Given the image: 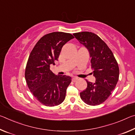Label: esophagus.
Masks as SVG:
<instances>
[{
	"instance_id": "1",
	"label": "esophagus",
	"mask_w": 135,
	"mask_h": 135,
	"mask_svg": "<svg viewBox=\"0 0 135 135\" xmlns=\"http://www.w3.org/2000/svg\"><path fill=\"white\" fill-rule=\"evenodd\" d=\"M77 80H78V78H77V77H73V78L72 79V81H73V82H75V81H76Z\"/></svg>"
}]
</instances>
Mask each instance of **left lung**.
Listing matches in <instances>:
<instances>
[{
  "instance_id": "obj_1",
  "label": "left lung",
  "mask_w": 135,
  "mask_h": 135,
  "mask_svg": "<svg viewBox=\"0 0 135 135\" xmlns=\"http://www.w3.org/2000/svg\"><path fill=\"white\" fill-rule=\"evenodd\" d=\"M88 50L91 58L95 83L86 80L88 86L80 92L82 100L90 105L103 103L115 88L119 77V68L113 53L99 36L88 31L73 34Z\"/></svg>"
}]
</instances>
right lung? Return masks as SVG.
<instances>
[{"label":"right lung","mask_w":135,"mask_h":135,"mask_svg":"<svg viewBox=\"0 0 135 135\" xmlns=\"http://www.w3.org/2000/svg\"><path fill=\"white\" fill-rule=\"evenodd\" d=\"M73 38L72 35L64 32L47 34L38 41L30 54L25 78L31 92L46 106L58 105L65 99L71 77L56 76L50 70V65H55L63 46Z\"/></svg>","instance_id":"add662e5"}]
</instances>
